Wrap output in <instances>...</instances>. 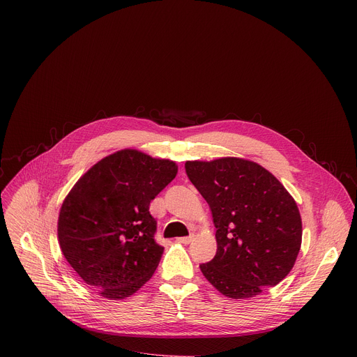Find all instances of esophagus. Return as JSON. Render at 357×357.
<instances>
[{"label": "esophagus", "mask_w": 357, "mask_h": 357, "mask_svg": "<svg viewBox=\"0 0 357 357\" xmlns=\"http://www.w3.org/2000/svg\"><path fill=\"white\" fill-rule=\"evenodd\" d=\"M192 240H193V236H188V237H179V238H178V241H179V243H182V244H189Z\"/></svg>", "instance_id": "34e87169"}]
</instances>
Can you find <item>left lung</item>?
<instances>
[{
    "label": "left lung",
    "mask_w": 357,
    "mask_h": 357,
    "mask_svg": "<svg viewBox=\"0 0 357 357\" xmlns=\"http://www.w3.org/2000/svg\"><path fill=\"white\" fill-rule=\"evenodd\" d=\"M185 169L216 227V256L200 264L205 278L233 299L281 282L302 243L299 209L284 185L257 162L236 157L186 161Z\"/></svg>",
    "instance_id": "left-lung-1"
}]
</instances>
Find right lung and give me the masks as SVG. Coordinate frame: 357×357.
Wrapping results in <instances>:
<instances>
[{
    "label": "right lung",
    "instance_id": "1",
    "mask_svg": "<svg viewBox=\"0 0 357 357\" xmlns=\"http://www.w3.org/2000/svg\"><path fill=\"white\" fill-rule=\"evenodd\" d=\"M176 174V162L126 148L94 164L65 197L61 250L100 296L124 299L154 275L164 247L149 203Z\"/></svg>",
    "mask_w": 357,
    "mask_h": 357
}]
</instances>
